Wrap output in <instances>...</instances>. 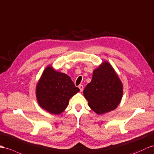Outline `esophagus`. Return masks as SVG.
<instances>
[{
  "label": "esophagus",
  "mask_w": 154,
  "mask_h": 154,
  "mask_svg": "<svg viewBox=\"0 0 154 154\" xmlns=\"http://www.w3.org/2000/svg\"><path fill=\"white\" fill-rule=\"evenodd\" d=\"M79 89H80V92H82V90H83V86H82V85H81L79 86Z\"/></svg>",
  "instance_id": "1"
}]
</instances>
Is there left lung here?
Here are the masks:
<instances>
[{
  "label": "left lung",
  "mask_w": 154,
  "mask_h": 154,
  "mask_svg": "<svg viewBox=\"0 0 154 154\" xmlns=\"http://www.w3.org/2000/svg\"><path fill=\"white\" fill-rule=\"evenodd\" d=\"M83 95L90 108L97 115L114 111L120 103L123 84L108 61H103L94 69L92 81L86 85Z\"/></svg>",
  "instance_id": "left-lung-1"
}]
</instances>
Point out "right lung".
<instances>
[{
  "label": "right lung",
  "instance_id": "add662e5",
  "mask_svg": "<svg viewBox=\"0 0 154 154\" xmlns=\"http://www.w3.org/2000/svg\"><path fill=\"white\" fill-rule=\"evenodd\" d=\"M80 91L69 76L55 70L48 65L42 74L36 86V96L39 105L53 115L65 111L69 100Z\"/></svg>",
  "mask_w": 154,
  "mask_h": 154
}]
</instances>
